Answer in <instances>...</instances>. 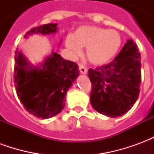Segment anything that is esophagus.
I'll return each instance as SVG.
<instances>
[{
  "instance_id": "esophagus-1",
  "label": "esophagus",
  "mask_w": 154,
  "mask_h": 154,
  "mask_svg": "<svg viewBox=\"0 0 154 154\" xmlns=\"http://www.w3.org/2000/svg\"><path fill=\"white\" fill-rule=\"evenodd\" d=\"M79 70H80L81 73L82 74H87V68L84 65H82V64L79 63Z\"/></svg>"
}]
</instances>
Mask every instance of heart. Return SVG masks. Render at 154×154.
<instances>
[{
	"label": "heart",
	"mask_w": 154,
	"mask_h": 154,
	"mask_svg": "<svg viewBox=\"0 0 154 154\" xmlns=\"http://www.w3.org/2000/svg\"><path fill=\"white\" fill-rule=\"evenodd\" d=\"M121 43L119 32L97 26H82L65 41L67 49L75 55L81 54L82 47L87 48L88 60L98 66L112 60L118 54Z\"/></svg>",
	"instance_id": "1"
}]
</instances>
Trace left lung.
<instances>
[{
	"label": "left lung",
	"mask_w": 154,
	"mask_h": 154,
	"mask_svg": "<svg viewBox=\"0 0 154 154\" xmlns=\"http://www.w3.org/2000/svg\"><path fill=\"white\" fill-rule=\"evenodd\" d=\"M141 55L128 39L110 63L88 70L90 101L97 112L110 117L127 113L138 100L141 83Z\"/></svg>",
	"instance_id": "left-lung-1"
}]
</instances>
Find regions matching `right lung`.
Segmentation results:
<instances>
[{
  "mask_svg": "<svg viewBox=\"0 0 154 154\" xmlns=\"http://www.w3.org/2000/svg\"><path fill=\"white\" fill-rule=\"evenodd\" d=\"M57 24H47L31 29L24 37L48 35L57 32ZM79 75L76 63L65 60L54 51L42 63L32 65L18 48L15 55V90L29 113L48 119L63 110L67 90Z\"/></svg>",
  "mask_w": 154,
  "mask_h": 154,
  "instance_id": "obj_1",
  "label": "right lung"
}]
</instances>
